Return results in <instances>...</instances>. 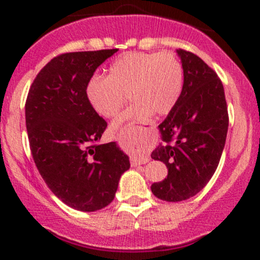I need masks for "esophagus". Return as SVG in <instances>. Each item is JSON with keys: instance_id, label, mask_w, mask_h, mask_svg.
Returning a JSON list of instances; mask_svg holds the SVG:
<instances>
[{"instance_id": "esophagus-1", "label": "esophagus", "mask_w": 260, "mask_h": 260, "mask_svg": "<svg viewBox=\"0 0 260 260\" xmlns=\"http://www.w3.org/2000/svg\"><path fill=\"white\" fill-rule=\"evenodd\" d=\"M149 161V156H142V157H133L131 160V164L132 166H137V165H142V164H147Z\"/></svg>"}]
</instances>
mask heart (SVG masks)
Listing matches in <instances>:
<instances>
[{
    "instance_id": "heart-1",
    "label": "heart",
    "mask_w": 260,
    "mask_h": 260,
    "mask_svg": "<svg viewBox=\"0 0 260 260\" xmlns=\"http://www.w3.org/2000/svg\"><path fill=\"white\" fill-rule=\"evenodd\" d=\"M183 89V66L172 52H127L110 64L106 78L94 77L86 95L103 117H113L126 103L133 105L113 122L120 129L124 122L142 120L149 112L168 115L180 100Z\"/></svg>"
}]
</instances>
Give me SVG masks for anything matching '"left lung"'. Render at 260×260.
Instances as JSON below:
<instances>
[{
	"instance_id": "obj_1",
	"label": "left lung",
	"mask_w": 260,
	"mask_h": 260,
	"mask_svg": "<svg viewBox=\"0 0 260 260\" xmlns=\"http://www.w3.org/2000/svg\"><path fill=\"white\" fill-rule=\"evenodd\" d=\"M183 66L180 100L159 124L162 138L151 153L169 174L151 184L155 197L166 202L186 201L207 186L225 147L229 113L223 85L215 71L201 57L177 50Z\"/></svg>"
}]
</instances>
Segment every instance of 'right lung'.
Masks as SVG:
<instances>
[{"instance_id": "obj_1", "label": "right lung", "mask_w": 260, "mask_h": 260, "mask_svg": "<svg viewBox=\"0 0 260 260\" xmlns=\"http://www.w3.org/2000/svg\"><path fill=\"white\" fill-rule=\"evenodd\" d=\"M117 49L56 56L34 79L25 124L35 165L68 207L96 211L113 201L129 159L115 142L99 144L107 122L86 95L96 68Z\"/></svg>"}]
</instances>
